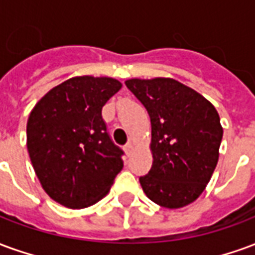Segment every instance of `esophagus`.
<instances>
[{"label":"esophagus","instance_id":"34e87169","mask_svg":"<svg viewBox=\"0 0 255 255\" xmlns=\"http://www.w3.org/2000/svg\"><path fill=\"white\" fill-rule=\"evenodd\" d=\"M132 149H133L132 142H128V143L124 146V151H126V154L127 155H129L131 153H132Z\"/></svg>","mask_w":255,"mask_h":255}]
</instances>
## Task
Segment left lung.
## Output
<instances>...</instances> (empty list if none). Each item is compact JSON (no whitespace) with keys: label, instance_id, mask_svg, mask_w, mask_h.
Instances as JSON below:
<instances>
[{"label":"left lung","instance_id":"left-lung-1","mask_svg":"<svg viewBox=\"0 0 255 255\" xmlns=\"http://www.w3.org/2000/svg\"><path fill=\"white\" fill-rule=\"evenodd\" d=\"M128 90L151 122L153 165L139 177L144 194L162 208L194 202L213 175L223 127L205 97L171 78L129 79Z\"/></svg>","mask_w":255,"mask_h":255}]
</instances>
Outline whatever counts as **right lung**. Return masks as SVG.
<instances>
[{"instance_id":"obj_1","label":"right lung","mask_w":255,"mask_h":255,"mask_svg":"<svg viewBox=\"0 0 255 255\" xmlns=\"http://www.w3.org/2000/svg\"><path fill=\"white\" fill-rule=\"evenodd\" d=\"M122 89L113 78L76 76L31 111L27 149L42 187L69 209L94 205L111 190L124 154L106 131L102 108Z\"/></svg>"}]
</instances>
